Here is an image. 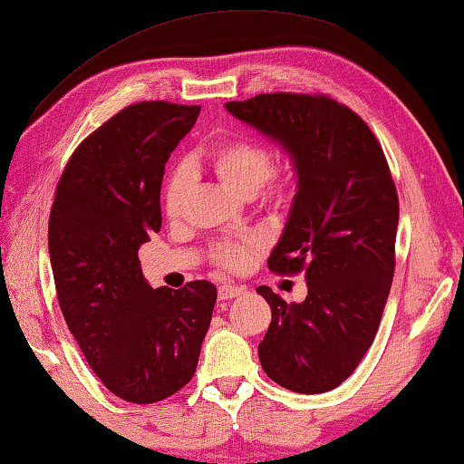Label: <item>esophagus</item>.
<instances>
[{"instance_id": "34e87169", "label": "esophagus", "mask_w": 464, "mask_h": 464, "mask_svg": "<svg viewBox=\"0 0 464 464\" xmlns=\"http://www.w3.org/2000/svg\"><path fill=\"white\" fill-rule=\"evenodd\" d=\"M242 292H245V288H242V286H234V284H222V286H218L219 301H230V298L240 296Z\"/></svg>"}]
</instances>
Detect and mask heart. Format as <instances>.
<instances>
[{
	"instance_id": "b5f03b06",
	"label": "heart",
	"mask_w": 464,
	"mask_h": 464,
	"mask_svg": "<svg viewBox=\"0 0 464 464\" xmlns=\"http://www.w3.org/2000/svg\"><path fill=\"white\" fill-rule=\"evenodd\" d=\"M211 163L227 188L240 197H255L274 174V158L266 147L253 140H230L211 151ZM187 176L174 172L169 176L163 190V211L168 218H178L182 211ZM277 197H284V188L277 190ZM255 245L251 240L227 242L216 248V263L227 272L245 269L253 259Z\"/></svg>"
}]
</instances>
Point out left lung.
I'll list each match as a JSON object with an SVG mask.
<instances>
[{
  "mask_svg": "<svg viewBox=\"0 0 464 464\" xmlns=\"http://www.w3.org/2000/svg\"><path fill=\"white\" fill-rule=\"evenodd\" d=\"M226 110L284 149L296 178L267 267L303 269L306 298L288 304L256 288L272 309L261 367L298 394L330 392L372 346L394 277L398 195L388 161L369 126L330 97L267 92Z\"/></svg>",
  "mask_w": 464,
  "mask_h": 464,
  "instance_id": "8db88e82",
  "label": "left lung"
}]
</instances>
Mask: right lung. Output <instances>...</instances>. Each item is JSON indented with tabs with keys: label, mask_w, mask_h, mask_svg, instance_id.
<instances>
[{
	"label": "right lung",
	"mask_w": 464,
	"mask_h": 464,
	"mask_svg": "<svg viewBox=\"0 0 464 464\" xmlns=\"http://www.w3.org/2000/svg\"><path fill=\"white\" fill-rule=\"evenodd\" d=\"M198 105H128L81 142L49 216L62 315L111 394L134 404L172 396L195 375L218 290L151 288L139 246L161 227L163 169Z\"/></svg>",
	"instance_id": "obj_1"
}]
</instances>
